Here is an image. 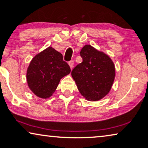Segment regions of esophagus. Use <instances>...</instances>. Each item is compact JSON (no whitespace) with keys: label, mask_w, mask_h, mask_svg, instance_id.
<instances>
[{"label":"esophagus","mask_w":148,"mask_h":148,"mask_svg":"<svg viewBox=\"0 0 148 148\" xmlns=\"http://www.w3.org/2000/svg\"><path fill=\"white\" fill-rule=\"evenodd\" d=\"M69 63V65L71 69H72L73 67V64H74V62L73 61V60H71V61H69L68 62Z\"/></svg>","instance_id":"obj_1"}]
</instances>
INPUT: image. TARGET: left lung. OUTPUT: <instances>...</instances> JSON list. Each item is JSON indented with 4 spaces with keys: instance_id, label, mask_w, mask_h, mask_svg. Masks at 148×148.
I'll use <instances>...</instances> for the list:
<instances>
[{
    "instance_id": "8db88e82",
    "label": "left lung",
    "mask_w": 148,
    "mask_h": 148,
    "mask_svg": "<svg viewBox=\"0 0 148 148\" xmlns=\"http://www.w3.org/2000/svg\"><path fill=\"white\" fill-rule=\"evenodd\" d=\"M82 62L71 72L80 94L89 101H98L108 94L115 77L114 62L108 55L91 45L80 52Z\"/></svg>"
}]
</instances>
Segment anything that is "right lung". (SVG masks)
I'll list each match as a JSON object with an SVG mask.
<instances>
[{
    "mask_svg": "<svg viewBox=\"0 0 148 148\" xmlns=\"http://www.w3.org/2000/svg\"><path fill=\"white\" fill-rule=\"evenodd\" d=\"M62 55L51 46L34 56L27 70L26 79L30 90L40 98L47 99L55 92L60 79L70 73Z\"/></svg>",
    "mask_w": 148,
    "mask_h": 148,
    "instance_id": "right-lung-1",
    "label": "right lung"
}]
</instances>
